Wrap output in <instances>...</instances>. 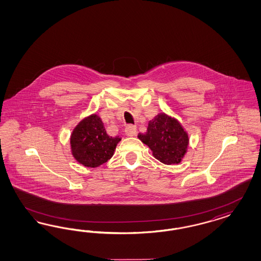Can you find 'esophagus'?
I'll list each match as a JSON object with an SVG mask.
<instances>
[{"mask_svg": "<svg viewBox=\"0 0 261 261\" xmlns=\"http://www.w3.org/2000/svg\"><path fill=\"white\" fill-rule=\"evenodd\" d=\"M125 133L129 137H133L137 133V127L132 125V124L127 125L126 128H125Z\"/></svg>", "mask_w": 261, "mask_h": 261, "instance_id": "1", "label": "esophagus"}]
</instances>
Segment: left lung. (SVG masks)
Returning a JSON list of instances; mask_svg holds the SVG:
<instances>
[{"instance_id":"left-lung-1","label":"left lung","mask_w":261,"mask_h":261,"mask_svg":"<svg viewBox=\"0 0 261 261\" xmlns=\"http://www.w3.org/2000/svg\"><path fill=\"white\" fill-rule=\"evenodd\" d=\"M138 137L166 165L179 164L189 145V136L179 121L164 113L150 120L147 132Z\"/></svg>"}]
</instances>
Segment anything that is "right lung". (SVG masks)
Returning <instances> with one entry per match:
<instances>
[{"instance_id": "obj_1", "label": "right lung", "mask_w": 261, "mask_h": 261, "mask_svg": "<svg viewBox=\"0 0 261 261\" xmlns=\"http://www.w3.org/2000/svg\"><path fill=\"white\" fill-rule=\"evenodd\" d=\"M119 137L106 133L102 121L96 115L83 119L71 136V152L75 160L88 167H97L114 154Z\"/></svg>"}]
</instances>
